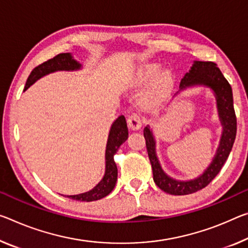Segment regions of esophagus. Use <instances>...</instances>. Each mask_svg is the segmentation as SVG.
<instances>
[{
	"mask_svg": "<svg viewBox=\"0 0 248 248\" xmlns=\"http://www.w3.org/2000/svg\"><path fill=\"white\" fill-rule=\"evenodd\" d=\"M128 125L132 130H138L142 125V118H141L138 113H132L128 119Z\"/></svg>",
	"mask_w": 248,
	"mask_h": 248,
	"instance_id": "1",
	"label": "esophagus"
}]
</instances>
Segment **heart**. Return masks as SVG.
Returning <instances> with one entry per match:
<instances>
[{
  "mask_svg": "<svg viewBox=\"0 0 248 248\" xmlns=\"http://www.w3.org/2000/svg\"><path fill=\"white\" fill-rule=\"evenodd\" d=\"M160 66L155 62H149L145 64L142 68L140 69L138 79L140 82H147L150 79L153 80L150 85L148 93H145V104L147 105H156L162 98L170 92L172 87V75L168 70L158 73Z\"/></svg>",
  "mask_w": 248,
  "mask_h": 248,
  "instance_id": "heart-1",
  "label": "heart"
}]
</instances>
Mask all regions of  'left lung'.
<instances>
[{
  "label": "left lung",
  "instance_id": "left-lung-1",
  "mask_svg": "<svg viewBox=\"0 0 248 248\" xmlns=\"http://www.w3.org/2000/svg\"><path fill=\"white\" fill-rule=\"evenodd\" d=\"M192 86H205L214 92L218 117L223 125L222 137L213 160L203 174L188 181H178L164 173L155 153V140L149 125L144 128L143 136L151 162L153 181L161 190L172 195H186L205 187L221 171L229 158L236 137V115L233 105L232 87L213 62H194L191 69L184 75L180 82V90Z\"/></svg>",
  "mask_w": 248,
  "mask_h": 248
}]
</instances>
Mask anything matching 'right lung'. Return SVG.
I'll return each instance as SVG.
<instances>
[{
	"label": "right lung",
	"mask_w": 248,
	"mask_h": 248,
	"mask_svg": "<svg viewBox=\"0 0 248 248\" xmlns=\"http://www.w3.org/2000/svg\"><path fill=\"white\" fill-rule=\"evenodd\" d=\"M80 67L81 65L77 61L74 60L70 53L58 54L52 60L43 62V64L38 65L37 67H35L32 70V73L30 74L29 78H27L24 90L29 88L30 86H32L39 78L45 76V75L58 72V70H67V72L68 70H77L80 69ZM127 139V123H125V118L124 116H120L112 124L109 131L107 147H106V171L103 180L93 190L81 194L65 195L66 198L80 202H93L107 196L113 190L117 182L118 170L115 160H113V155H116L120 145Z\"/></svg>",
	"instance_id": "add662e5"
}]
</instances>
